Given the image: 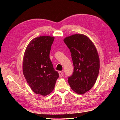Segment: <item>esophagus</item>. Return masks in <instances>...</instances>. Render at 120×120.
I'll list each match as a JSON object with an SVG mask.
<instances>
[{"mask_svg":"<svg viewBox=\"0 0 120 120\" xmlns=\"http://www.w3.org/2000/svg\"><path fill=\"white\" fill-rule=\"evenodd\" d=\"M59 77H62L63 76V72H62V71H60L59 72Z\"/></svg>","mask_w":120,"mask_h":120,"instance_id":"1","label":"esophagus"}]
</instances>
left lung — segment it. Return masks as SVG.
<instances>
[{"label": "left lung", "mask_w": 120, "mask_h": 120, "mask_svg": "<svg viewBox=\"0 0 120 120\" xmlns=\"http://www.w3.org/2000/svg\"><path fill=\"white\" fill-rule=\"evenodd\" d=\"M64 42L70 50L74 72L68 78L71 89L82 94L95 84L99 73V58L91 40L85 35L75 34L65 38Z\"/></svg>", "instance_id": "1"}]
</instances>
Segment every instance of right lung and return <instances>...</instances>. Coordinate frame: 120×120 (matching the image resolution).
I'll return each instance as SVG.
<instances>
[{"mask_svg":"<svg viewBox=\"0 0 120 120\" xmlns=\"http://www.w3.org/2000/svg\"><path fill=\"white\" fill-rule=\"evenodd\" d=\"M55 38L41 36L31 40L24 53L22 72L27 83L35 93L46 96L55 88L59 73L49 58Z\"/></svg>","mask_w":120,"mask_h":120,"instance_id":"obj_1","label":"right lung"}]
</instances>
